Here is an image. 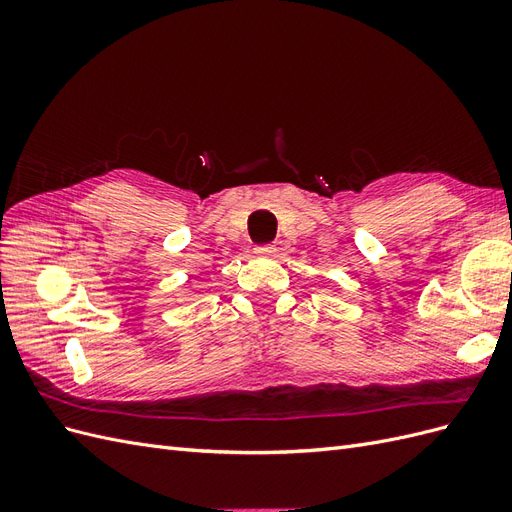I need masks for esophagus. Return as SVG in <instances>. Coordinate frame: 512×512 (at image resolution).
Segmentation results:
<instances>
[{
  "mask_svg": "<svg viewBox=\"0 0 512 512\" xmlns=\"http://www.w3.org/2000/svg\"><path fill=\"white\" fill-rule=\"evenodd\" d=\"M254 252L258 256H273L275 254V245L273 243H265V245H256Z\"/></svg>",
  "mask_w": 512,
  "mask_h": 512,
  "instance_id": "esophagus-1",
  "label": "esophagus"
}]
</instances>
